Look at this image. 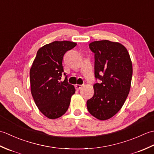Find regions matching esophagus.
<instances>
[{"mask_svg":"<svg viewBox=\"0 0 154 154\" xmlns=\"http://www.w3.org/2000/svg\"><path fill=\"white\" fill-rule=\"evenodd\" d=\"M81 88H82V85H75V89L77 90H79Z\"/></svg>","mask_w":154,"mask_h":154,"instance_id":"esophagus-1","label":"esophagus"}]
</instances>
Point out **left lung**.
Listing matches in <instances>:
<instances>
[{
    "instance_id": "obj_1",
    "label": "left lung",
    "mask_w": 154,
    "mask_h": 154,
    "mask_svg": "<svg viewBox=\"0 0 154 154\" xmlns=\"http://www.w3.org/2000/svg\"><path fill=\"white\" fill-rule=\"evenodd\" d=\"M94 54V76L101 81L93 85L94 95L87 100L89 113L100 120L112 118L128 95L132 63L127 49L119 42L94 41L89 45Z\"/></svg>"
}]
</instances>
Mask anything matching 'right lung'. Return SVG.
Returning a JSON list of instances; mask_svg holds the SVG:
<instances>
[{
	"instance_id": "obj_1",
	"label": "right lung",
	"mask_w": 154,
	"mask_h": 154,
	"mask_svg": "<svg viewBox=\"0 0 154 154\" xmlns=\"http://www.w3.org/2000/svg\"><path fill=\"white\" fill-rule=\"evenodd\" d=\"M76 45L73 42L55 41L44 45L37 51L30 70L32 95L38 109L50 119H56L66 112L75 93L67 76L64 81L60 80L63 55Z\"/></svg>"
}]
</instances>
